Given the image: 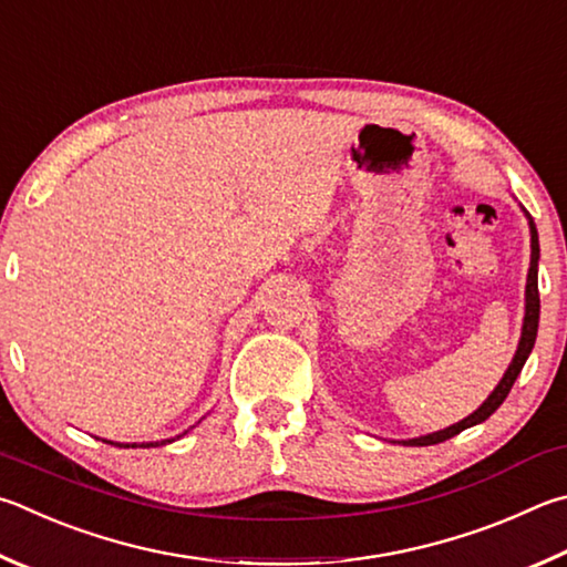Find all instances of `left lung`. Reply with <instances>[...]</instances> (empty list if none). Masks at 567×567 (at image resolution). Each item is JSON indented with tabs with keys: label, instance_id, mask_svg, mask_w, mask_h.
I'll return each mask as SVG.
<instances>
[{
	"label": "left lung",
	"instance_id": "8db88e82",
	"mask_svg": "<svg viewBox=\"0 0 567 567\" xmlns=\"http://www.w3.org/2000/svg\"><path fill=\"white\" fill-rule=\"evenodd\" d=\"M526 213V220H528V228H530V267H528V280H526V315H523V327H520V339H518V349L516 354H513L511 364L506 369V374L501 377V382L496 384V389L491 391L488 399L483 401V404L468 414L466 419H461L458 424L449 426V429H441L434 431V434H426V436H419V439H406V441H399V444L404 446H431V444H441V441H446L451 436L461 434L463 429H471L476 424H483L493 411H496L503 401H506L511 386L516 384V379L520 374L523 364H526V359L533 352V344H535V337H538V319H540V297H538V260H540V245H538V230H535V223L530 218V213L526 208H520Z\"/></svg>",
	"mask_w": 567,
	"mask_h": 567
}]
</instances>
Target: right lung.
Here are the masks:
<instances>
[{
    "instance_id": "obj_1",
    "label": "right lung",
    "mask_w": 567,
    "mask_h": 567,
    "mask_svg": "<svg viewBox=\"0 0 567 567\" xmlns=\"http://www.w3.org/2000/svg\"><path fill=\"white\" fill-rule=\"evenodd\" d=\"M200 424V421H198ZM193 429V426H190ZM183 434H188V431H183ZM183 434H178L176 439H181ZM176 439H163V441H143V444H118V441H106V439H101V441H106V444H111V446H123V449H136V446H141V449H151V446H166V444H171V441H176Z\"/></svg>"
}]
</instances>
